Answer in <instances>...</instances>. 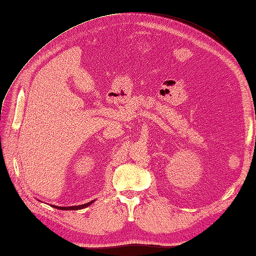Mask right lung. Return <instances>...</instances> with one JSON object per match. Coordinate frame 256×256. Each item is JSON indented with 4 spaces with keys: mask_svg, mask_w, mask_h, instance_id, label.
<instances>
[{
    "mask_svg": "<svg viewBox=\"0 0 256 256\" xmlns=\"http://www.w3.org/2000/svg\"><path fill=\"white\" fill-rule=\"evenodd\" d=\"M94 202V200L90 201V202L88 204H80V206H54L52 204V206H54V208L56 209H59V210H80V209H84V208H86V206H89L90 204H92Z\"/></svg>",
    "mask_w": 256,
    "mask_h": 256,
    "instance_id": "right-lung-1",
    "label": "right lung"
}]
</instances>
